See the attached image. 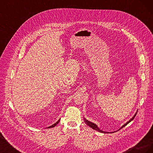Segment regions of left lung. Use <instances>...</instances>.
<instances>
[{"label":"left lung","mask_w":153,"mask_h":153,"mask_svg":"<svg viewBox=\"0 0 153 153\" xmlns=\"http://www.w3.org/2000/svg\"><path fill=\"white\" fill-rule=\"evenodd\" d=\"M137 113L135 114V115H134V116L130 119V120H129V121H128V122H127L126 124H124L123 125V126L121 128H120V129H121V128H124L125 126H126V125L129 123H130L131 121H132V120L134 119V118H135V117L136 116V115H137ZM85 123L88 125V126H90L91 128H92V129H95V130H96V131H100V132H101V133H106V132H105V131H103L102 130H101V129H100L99 128H98V126H96V124H94V123H91V122H90V121H87V120H85Z\"/></svg>","instance_id":"left-lung-1"}]
</instances>
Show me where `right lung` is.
Segmentation results:
<instances>
[{
  "instance_id": "1",
  "label": "right lung",
  "mask_w": 153,
  "mask_h": 153,
  "mask_svg": "<svg viewBox=\"0 0 153 153\" xmlns=\"http://www.w3.org/2000/svg\"><path fill=\"white\" fill-rule=\"evenodd\" d=\"M60 120H61V119H60L59 120V121H57V123H55V124H53V125H52V126H50L49 128H53V127H55V126H56V125H57V124H58V123H59V121H60Z\"/></svg>"
}]
</instances>
